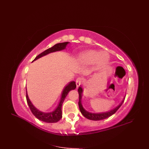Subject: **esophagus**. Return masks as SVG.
Instances as JSON below:
<instances>
[{
  "mask_svg": "<svg viewBox=\"0 0 149 149\" xmlns=\"http://www.w3.org/2000/svg\"><path fill=\"white\" fill-rule=\"evenodd\" d=\"M82 82H83V79H82L81 77H78L76 80L77 86L79 87L82 84Z\"/></svg>",
  "mask_w": 149,
  "mask_h": 149,
  "instance_id": "34e87169",
  "label": "esophagus"
}]
</instances>
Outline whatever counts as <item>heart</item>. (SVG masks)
Here are the masks:
<instances>
[{"label": "heart", "instance_id": "obj_1", "mask_svg": "<svg viewBox=\"0 0 149 149\" xmlns=\"http://www.w3.org/2000/svg\"><path fill=\"white\" fill-rule=\"evenodd\" d=\"M79 58L82 61L88 64H93L97 61L98 65L102 67L109 60V54L106 52H99L95 50H89L80 55Z\"/></svg>", "mask_w": 149, "mask_h": 149}]
</instances>
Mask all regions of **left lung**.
<instances>
[{"mask_svg":"<svg viewBox=\"0 0 149 149\" xmlns=\"http://www.w3.org/2000/svg\"><path fill=\"white\" fill-rule=\"evenodd\" d=\"M78 91H79V109L81 113V114L84 115L85 117H86V118L89 119V120H104L105 118H107L109 117H111V115H112L113 114H114L115 112L117 111V110L121 107V106L122 105L123 102H124L123 100L122 101V102H121L119 105L115 107V109H113V110H111L109 112H104V113H91L86 111V110L83 107L81 104V93H82V88L81 87H79L78 89Z\"/></svg>","mask_w":149,"mask_h":149,"instance_id":"left-lung-1","label":"left lung"}]
</instances>
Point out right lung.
Masks as SVG:
<instances>
[{
    "label": "right lung",
    "instance_id": "add662e5",
    "mask_svg": "<svg viewBox=\"0 0 149 149\" xmlns=\"http://www.w3.org/2000/svg\"><path fill=\"white\" fill-rule=\"evenodd\" d=\"M68 43H69L68 42L56 43V45H54L52 47L46 49L45 51H44L42 53H41L40 54H38V56H37L36 57V58L33 61H35L38 58L45 56V55H46L49 53L62 50V49L65 48V47L68 45ZM75 88H76V84H75V82L74 81L70 82V83L64 88L63 92L62 93L61 99V101H60L59 105H58V107L55 109V111H54L52 112L45 113V112H42L40 111L39 110L37 109L34 106L32 105V104L31 103V101L29 100L28 96H27V91H26V96L27 102V104H28V106L31 109L32 113L37 118L42 121V122H46V123H56V122H58V121L60 120V119L62 118V111H61L62 104L65 100L66 96L68 95V93L70 90H74Z\"/></svg>",
    "mask_w": 149,
    "mask_h": 149
}]
</instances>
